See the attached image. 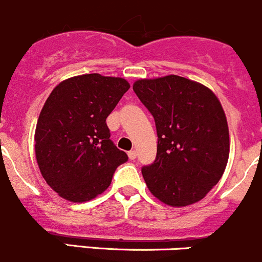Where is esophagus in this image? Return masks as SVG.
Masks as SVG:
<instances>
[{"instance_id": "34e87169", "label": "esophagus", "mask_w": 262, "mask_h": 262, "mask_svg": "<svg viewBox=\"0 0 262 262\" xmlns=\"http://www.w3.org/2000/svg\"><path fill=\"white\" fill-rule=\"evenodd\" d=\"M128 158H130L131 160L136 159V151H135V150H130V151H128Z\"/></svg>"}]
</instances>
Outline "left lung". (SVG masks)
I'll return each mask as SVG.
<instances>
[{
    "label": "left lung",
    "mask_w": 262,
    "mask_h": 262,
    "mask_svg": "<svg viewBox=\"0 0 262 262\" xmlns=\"http://www.w3.org/2000/svg\"><path fill=\"white\" fill-rule=\"evenodd\" d=\"M134 92L157 127V158L141 168L147 188L167 205L198 203L219 182L229 157V131L218 98L177 75L139 80Z\"/></svg>",
    "instance_id": "left-lung-1"
}]
</instances>
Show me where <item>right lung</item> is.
<instances>
[{"label":"right lung","mask_w":262,"mask_h":262,"mask_svg":"<svg viewBox=\"0 0 262 262\" xmlns=\"http://www.w3.org/2000/svg\"><path fill=\"white\" fill-rule=\"evenodd\" d=\"M128 89L125 79L88 74L52 90L35 128V157L43 178L61 198L92 200L128 160L111 140L105 122Z\"/></svg>","instance_id":"obj_1"}]
</instances>
